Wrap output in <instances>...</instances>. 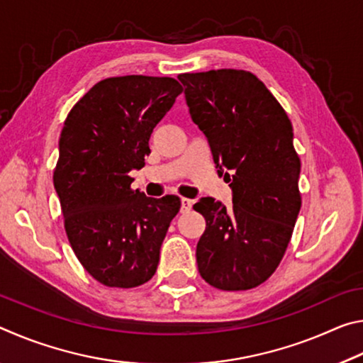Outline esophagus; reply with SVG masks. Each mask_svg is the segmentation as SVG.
<instances>
[{
	"label": "esophagus",
	"mask_w": 363,
	"mask_h": 363,
	"mask_svg": "<svg viewBox=\"0 0 363 363\" xmlns=\"http://www.w3.org/2000/svg\"><path fill=\"white\" fill-rule=\"evenodd\" d=\"M192 205H194L192 200L181 199V211H182V213H187V211L192 210Z\"/></svg>",
	"instance_id": "1"
}]
</instances>
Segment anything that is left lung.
<instances>
[{"mask_svg":"<svg viewBox=\"0 0 363 363\" xmlns=\"http://www.w3.org/2000/svg\"><path fill=\"white\" fill-rule=\"evenodd\" d=\"M192 121L205 134L232 206L200 199L206 229L196 243L199 272L219 290H250L281 261L301 210V162L291 121L261 79L245 70L182 73Z\"/></svg>","mask_w":363,"mask_h":363,"instance_id":"left-lung-1","label":"left lung"}]
</instances>
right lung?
Returning a JSON list of instances; mask_svg holds the SVG:
<instances>
[{
    "mask_svg": "<svg viewBox=\"0 0 363 363\" xmlns=\"http://www.w3.org/2000/svg\"><path fill=\"white\" fill-rule=\"evenodd\" d=\"M182 93L168 77L102 79L70 110L54 169L65 232L83 267L106 286L134 288L157 272L160 248L181 208L176 195L131 189L153 128Z\"/></svg>",
    "mask_w": 363,
    "mask_h": 363,
    "instance_id": "right-lung-1",
    "label": "right lung"
}]
</instances>
